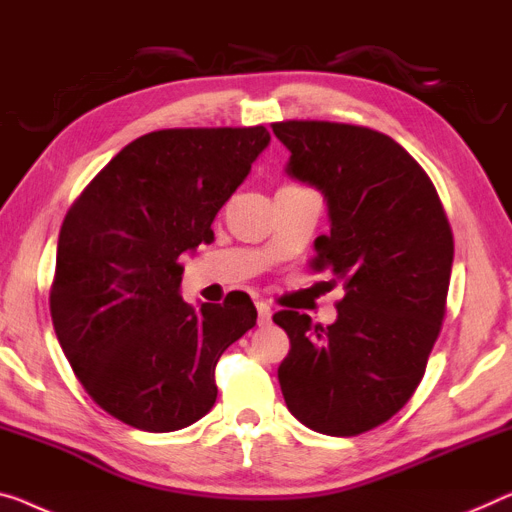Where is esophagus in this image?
Returning a JSON list of instances; mask_svg holds the SVG:
<instances>
[{
    "label": "esophagus",
    "mask_w": 512,
    "mask_h": 512,
    "mask_svg": "<svg viewBox=\"0 0 512 512\" xmlns=\"http://www.w3.org/2000/svg\"><path fill=\"white\" fill-rule=\"evenodd\" d=\"M255 308H257V322L259 324H269L271 322V305H266L264 301H255Z\"/></svg>",
    "instance_id": "34e87169"
}]
</instances>
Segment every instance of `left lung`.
Segmentation results:
<instances>
[{
  "mask_svg": "<svg viewBox=\"0 0 512 512\" xmlns=\"http://www.w3.org/2000/svg\"><path fill=\"white\" fill-rule=\"evenodd\" d=\"M287 174L322 190L331 232L312 269L345 296L331 326L273 315L289 335L278 368L285 404L310 430L354 437L409 402L446 312L453 232L421 165L393 137L331 121H280Z\"/></svg>",
  "mask_w": 512,
  "mask_h": 512,
  "instance_id": "left-lung-1",
  "label": "left lung"
}]
</instances>
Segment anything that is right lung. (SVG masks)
Instances as JSON below:
<instances>
[{
    "label": "right lung",
    "instance_id": "right-lung-1",
    "mask_svg": "<svg viewBox=\"0 0 512 512\" xmlns=\"http://www.w3.org/2000/svg\"><path fill=\"white\" fill-rule=\"evenodd\" d=\"M269 142L264 126L147 133L66 213L52 324L75 377L117 421L174 432L216 402L218 358L253 329L257 310L246 292L186 303L179 259L213 241V218Z\"/></svg>",
    "mask_w": 512,
    "mask_h": 512
}]
</instances>
